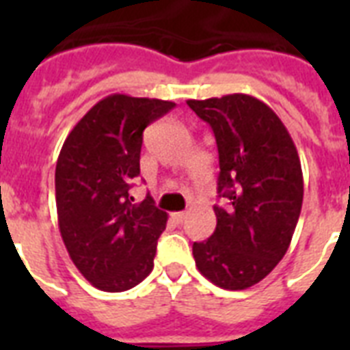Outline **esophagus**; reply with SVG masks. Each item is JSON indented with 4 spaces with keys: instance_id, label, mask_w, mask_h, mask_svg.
Returning a JSON list of instances; mask_svg holds the SVG:
<instances>
[{
    "instance_id": "obj_1",
    "label": "esophagus",
    "mask_w": 350,
    "mask_h": 350,
    "mask_svg": "<svg viewBox=\"0 0 350 350\" xmlns=\"http://www.w3.org/2000/svg\"><path fill=\"white\" fill-rule=\"evenodd\" d=\"M172 219H174L178 225H181L187 219V213H174L172 214Z\"/></svg>"
}]
</instances>
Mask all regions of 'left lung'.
I'll return each instance as SVG.
<instances>
[{
	"label": "left lung",
	"mask_w": 350,
	"mask_h": 350,
	"mask_svg": "<svg viewBox=\"0 0 350 350\" xmlns=\"http://www.w3.org/2000/svg\"><path fill=\"white\" fill-rule=\"evenodd\" d=\"M207 121L219 154L216 230L194 241L198 271L227 291L261 282L287 252L304 202V174L293 137L254 96L189 100Z\"/></svg>",
	"instance_id": "8db88e82"
}]
</instances>
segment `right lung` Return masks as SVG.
Wrapping results in <instances>:
<instances>
[{"label":"right lung","instance_id":"right-lung-1","mask_svg":"<svg viewBox=\"0 0 350 350\" xmlns=\"http://www.w3.org/2000/svg\"><path fill=\"white\" fill-rule=\"evenodd\" d=\"M176 103L111 94L76 123L56 163L57 225L68 256L94 287L123 293L150 274L167 213L132 203L143 131Z\"/></svg>","mask_w":350,"mask_h":350}]
</instances>
